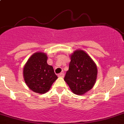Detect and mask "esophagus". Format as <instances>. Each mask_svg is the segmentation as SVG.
I'll list each match as a JSON object with an SVG mask.
<instances>
[{"label":"esophagus","instance_id":"esophagus-1","mask_svg":"<svg viewBox=\"0 0 124 124\" xmlns=\"http://www.w3.org/2000/svg\"><path fill=\"white\" fill-rule=\"evenodd\" d=\"M58 77H59L63 78V77H64V73H59V74L58 75Z\"/></svg>","mask_w":124,"mask_h":124}]
</instances>
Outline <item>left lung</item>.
<instances>
[{"instance_id":"obj_1","label":"left lung","mask_w":124,"mask_h":124,"mask_svg":"<svg viewBox=\"0 0 124 124\" xmlns=\"http://www.w3.org/2000/svg\"><path fill=\"white\" fill-rule=\"evenodd\" d=\"M70 58L69 70L64 81L74 94L83 95L95 84L98 75L96 65L83 50L75 51Z\"/></svg>"}]
</instances>
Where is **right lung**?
<instances>
[{"label": "right lung", "mask_w": 124, "mask_h": 124, "mask_svg": "<svg viewBox=\"0 0 124 124\" xmlns=\"http://www.w3.org/2000/svg\"><path fill=\"white\" fill-rule=\"evenodd\" d=\"M47 61V54L37 52L29 58L23 67L24 82L30 90L39 94L47 92L57 79L54 69Z\"/></svg>", "instance_id": "right-lung-1"}]
</instances>
